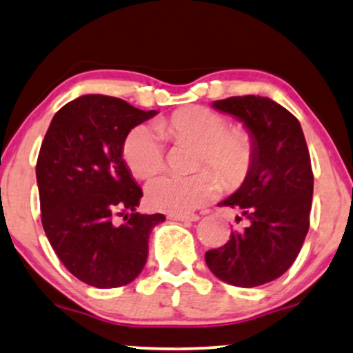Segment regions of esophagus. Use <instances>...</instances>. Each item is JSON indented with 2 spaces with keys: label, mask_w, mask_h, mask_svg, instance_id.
Here are the masks:
<instances>
[{
  "label": "esophagus",
  "mask_w": 353,
  "mask_h": 353,
  "mask_svg": "<svg viewBox=\"0 0 353 353\" xmlns=\"http://www.w3.org/2000/svg\"><path fill=\"white\" fill-rule=\"evenodd\" d=\"M169 220H174V221H199V215H168Z\"/></svg>",
  "instance_id": "1"
}]
</instances>
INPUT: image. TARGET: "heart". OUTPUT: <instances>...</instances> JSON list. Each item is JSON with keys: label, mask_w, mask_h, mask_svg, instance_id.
<instances>
[{"label": "heart", "mask_w": 353, "mask_h": 353, "mask_svg": "<svg viewBox=\"0 0 353 353\" xmlns=\"http://www.w3.org/2000/svg\"><path fill=\"white\" fill-rule=\"evenodd\" d=\"M164 135L176 143L195 145L194 166H210L226 187L246 179L254 161V143L248 132L230 128L228 120L216 110L203 105L184 107L159 123ZM123 159L138 177L158 174L164 168L163 138L156 128L138 125L123 143ZM220 190V180L210 169L192 176H161L146 189L148 203L156 210L174 215L194 212Z\"/></svg>", "instance_id": "b5f03b06"}]
</instances>
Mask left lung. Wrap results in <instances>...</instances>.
<instances>
[{
    "label": "left lung",
    "mask_w": 353,
    "mask_h": 353,
    "mask_svg": "<svg viewBox=\"0 0 353 353\" xmlns=\"http://www.w3.org/2000/svg\"><path fill=\"white\" fill-rule=\"evenodd\" d=\"M212 105L244 123L254 161L239 189L220 202L248 226L207 251L205 262L223 282L259 287L283 275L305 243L313 200L310 151L298 119L269 97L236 96Z\"/></svg>",
    "instance_id": "8db88e82"
}]
</instances>
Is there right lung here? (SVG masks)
<instances>
[{"label":"right lung","instance_id":"1","mask_svg":"<svg viewBox=\"0 0 353 353\" xmlns=\"http://www.w3.org/2000/svg\"><path fill=\"white\" fill-rule=\"evenodd\" d=\"M156 114L119 97L86 94L53 115L40 146L42 226L61 264L91 287L133 282L148 259L151 231L166 220L137 212L143 192L123 159L125 138Z\"/></svg>","mask_w":353,"mask_h":353}]
</instances>
